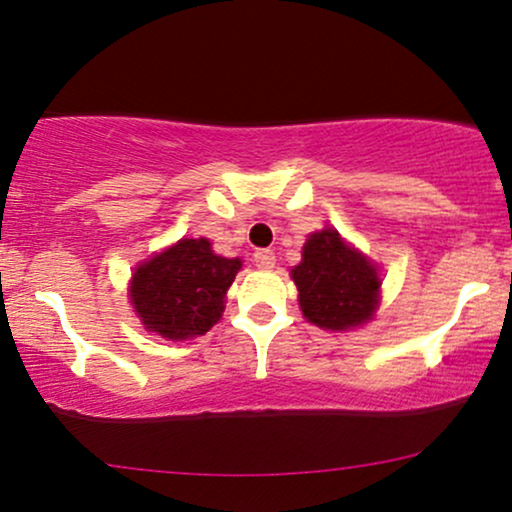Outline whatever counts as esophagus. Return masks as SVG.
<instances>
[{
  "label": "esophagus",
  "instance_id": "1",
  "mask_svg": "<svg viewBox=\"0 0 512 512\" xmlns=\"http://www.w3.org/2000/svg\"><path fill=\"white\" fill-rule=\"evenodd\" d=\"M255 264H257V269H262V271L274 269V264H276L274 250H257L255 252Z\"/></svg>",
  "mask_w": 512,
  "mask_h": 512
}]
</instances>
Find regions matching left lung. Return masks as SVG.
Instances as JSON below:
<instances>
[{"mask_svg": "<svg viewBox=\"0 0 512 512\" xmlns=\"http://www.w3.org/2000/svg\"><path fill=\"white\" fill-rule=\"evenodd\" d=\"M304 319L323 331H352L373 319L380 300L375 264L335 229L314 231L290 269Z\"/></svg>", "mask_w": 512, "mask_h": 512, "instance_id": "1", "label": "left lung"}]
</instances>
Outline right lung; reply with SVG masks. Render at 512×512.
Here are the masks:
<instances>
[{"label":"right lung","instance_id":"obj_1","mask_svg":"<svg viewBox=\"0 0 512 512\" xmlns=\"http://www.w3.org/2000/svg\"><path fill=\"white\" fill-rule=\"evenodd\" d=\"M241 267L238 257L215 255L208 238H181L134 269L129 302L148 333L196 338L222 319L226 290Z\"/></svg>","mask_w":512,"mask_h":512}]
</instances>
